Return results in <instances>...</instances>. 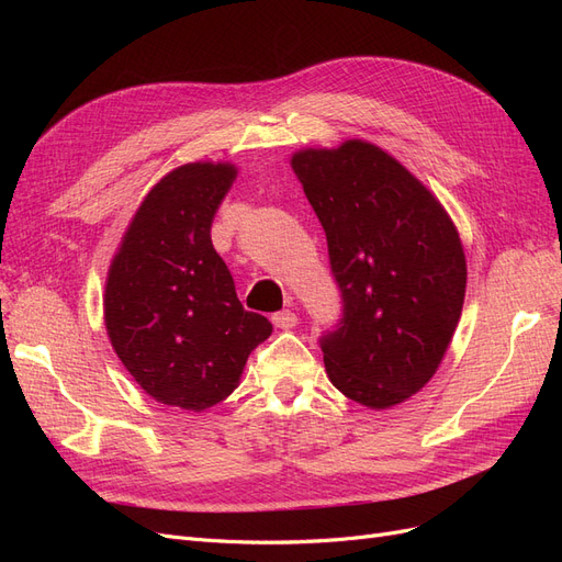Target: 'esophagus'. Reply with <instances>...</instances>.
Returning <instances> with one entry per match:
<instances>
[{"mask_svg":"<svg viewBox=\"0 0 562 562\" xmlns=\"http://www.w3.org/2000/svg\"><path fill=\"white\" fill-rule=\"evenodd\" d=\"M271 321H274V326L281 328V330H291L297 326V314L291 312V310H283V312H277L274 316H271Z\"/></svg>","mask_w":562,"mask_h":562,"instance_id":"34e87169","label":"esophagus"}]
</instances>
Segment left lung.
<instances>
[{
    "label": "left lung",
    "instance_id": "obj_1",
    "mask_svg": "<svg viewBox=\"0 0 562 562\" xmlns=\"http://www.w3.org/2000/svg\"><path fill=\"white\" fill-rule=\"evenodd\" d=\"M328 239L342 318L321 337L342 394L372 411L427 384L462 316L467 258L440 201L366 140L300 149L291 159Z\"/></svg>",
    "mask_w": 562,
    "mask_h": 562
}]
</instances>
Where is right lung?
<instances>
[{
    "label": "right lung",
    "mask_w": 562,
    "mask_h": 562,
    "mask_svg": "<svg viewBox=\"0 0 562 562\" xmlns=\"http://www.w3.org/2000/svg\"><path fill=\"white\" fill-rule=\"evenodd\" d=\"M236 180V166H178L147 192L124 234L105 283L110 342L145 394L209 411L241 380L248 353L271 335L246 312L211 241V225Z\"/></svg>",
    "instance_id": "1"
}]
</instances>
